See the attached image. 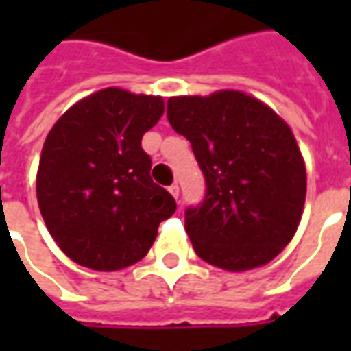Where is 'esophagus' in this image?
I'll return each instance as SVG.
<instances>
[{"instance_id": "1", "label": "esophagus", "mask_w": 351, "mask_h": 351, "mask_svg": "<svg viewBox=\"0 0 351 351\" xmlns=\"http://www.w3.org/2000/svg\"><path fill=\"white\" fill-rule=\"evenodd\" d=\"M169 191H171V195L175 199H178L180 195V188H178V184H173V186H169Z\"/></svg>"}]
</instances>
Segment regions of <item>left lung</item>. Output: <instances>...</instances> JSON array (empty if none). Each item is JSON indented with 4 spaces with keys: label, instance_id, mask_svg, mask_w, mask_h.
<instances>
[{
    "label": "left lung",
    "instance_id": "left-lung-1",
    "mask_svg": "<svg viewBox=\"0 0 351 351\" xmlns=\"http://www.w3.org/2000/svg\"><path fill=\"white\" fill-rule=\"evenodd\" d=\"M167 118L190 141L205 176V197L186 208L195 254L231 272L276 258L293 239L306 197V169L289 125L235 90L171 97Z\"/></svg>",
    "mask_w": 351,
    "mask_h": 351
}]
</instances>
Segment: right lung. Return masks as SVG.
Instances as JSON below:
<instances>
[{
  "label": "right lung",
  "instance_id": "right-lung-1",
  "mask_svg": "<svg viewBox=\"0 0 351 351\" xmlns=\"http://www.w3.org/2000/svg\"><path fill=\"white\" fill-rule=\"evenodd\" d=\"M163 114L158 95L105 88L75 103L50 130L37 171V201L67 258L120 271L145 258L176 210L150 178L141 138Z\"/></svg>",
  "mask_w": 351,
  "mask_h": 351
}]
</instances>
